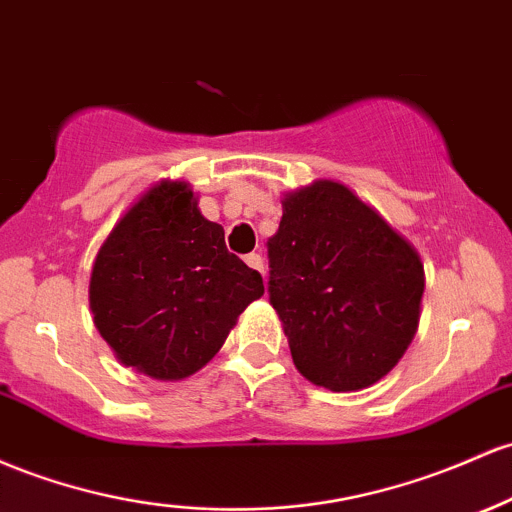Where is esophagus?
Returning a JSON list of instances; mask_svg holds the SVG:
<instances>
[{"mask_svg":"<svg viewBox=\"0 0 512 512\" xmlns=\"http://www.w3.org/2000/svg\"><path fill=\"white\" fill-rule=\"evenodd\" d=\"M245 262H247V267H252V269H257L260 274H265V260H262V255H257V252H250V255L245 257Z\"/></svg>","mask_w":512,"mask_h":512,"instance_id":"obj_1","label":"esophagus"}]
</instances>
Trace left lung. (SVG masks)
Returning a JSON list of instances; mask_svg holds the SVG:
<instances>
[{
    "instance_id": "left-lung-1",
    "label": "left lung",
    "mask_w": 512,
    "mask_h": 512,
    "mask_svg": "<svg viewBox=\"0 0 512 512\" xmlns=\"http://www.w3.org/2000/svg\"><path fill=\"white\" fill-rule=\"evenodd\" d=\"M267 240L269 303L296 369L330 391L386 376L411 345L425 272L420 255L345 184L286 194Z\"/></svg>"
}]
</instances>
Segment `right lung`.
Returning <instances> with one entry per match:
<instances>
[{
    "mask_svg": "<svg viewBox=\"0 0 512 512\" xmlns=\"http://www.w3.org/2000/svg\"><path fill=\"white\" fill-rule=\"evenodd\" d=\"M262 294L260 272L228 252L192 187L170 179L123 213L89 279L101 338L121 364L160 381L187 379L211 362Z\"/></svg>",
    "mask_w": 512,
    "mask_h": 512,
    "instance_id": "add662e5",
    "label": "right lung"
}]
</instances>
